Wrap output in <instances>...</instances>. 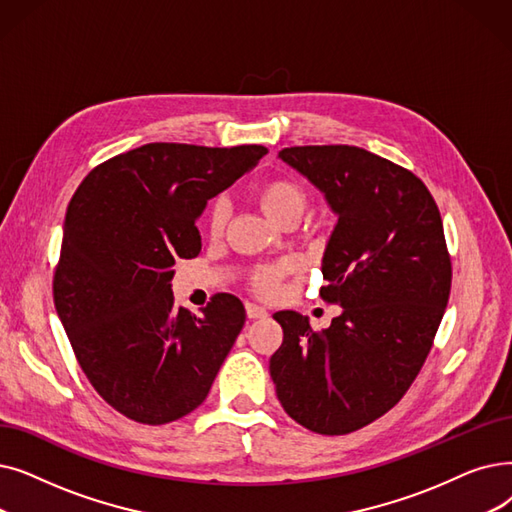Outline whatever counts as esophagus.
Segmentation results:
<instances>
[{
    "instance_id": "esophagus-1",
    "label": "esophagus",
    "mask_w": 512,
    "mask_h": 512,
    "mask_svg": "<svg viewBox=\"0 0 512 512\" xmlns=\"http://www.w3.org/2000/svg\"><path fill=\"white\" fill-rule=\"evenodd\" d=\"M247 316H249V320L268 318V309L259 307V305H255V303H247Z\"/></svg>"
}]
</instances>
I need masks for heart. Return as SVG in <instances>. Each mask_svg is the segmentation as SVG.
Instances as JSON below:
<instances>
[{
	"label": "heart",
	"mask_w": 512,
	"mask_h": 512,
	"mask_svg": "<svg viewBox=\"0 0 512 512\" xmlns=\"http://www.w3.org/2000/svg\"><path fill=\"white\" fill-rule=\"evenodd\" d=\"M255 201L259 209L268 215L274 224L282 228H291L301 219L307 209V190L295 177L280 175L263 182L257 192ZM228 221V209L224 203H215L209 211V232L211 236H221ZM295 259H284L278 263H263L251 270L249 284L259 297H274L286 276L297 272Z\"/></svg>",
	"instance_id": "b5f03b06"
}]
</instances>
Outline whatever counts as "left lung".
Here are the masks:
<instances>
[{"label":"left lung","instance_id":"1","mask_svg":"<svg viewBox=\"0 0 512 512\" xmlns=\"http://www.w3.org/2000/svg\"><path fill=\"white\" fill-rule=\"evenodd\" d=\"M278 157L324 192L339 221L320 297L343 307L316 332L278 311L270 374L284 412L320 435L358 431L414 383L446 311L452 263L439 209L418 177L358 146H293Z\"/></svg>","mask_w":512,"mask_h":512}]
</instances>
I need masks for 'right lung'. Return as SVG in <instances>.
<instances>
[{"instance_id": "1", "label": "right lung", "mask_w": 512, "mask_h": 512, "mask_svg": "<svg viewBox=\"0 0 512 512\" xmlns=\"http://www.w3.org/2000/svg\"><path fill=\"white\" fill-rule=\"evenodd\" d=\"M268 148L154 142L87 173L64 217L54 305L87 381L108 406L165 425L205 402L244 326L238 297L201 316L175 307L173 265L201 253L207 201Z\"/></svg>"}]
</instances>
